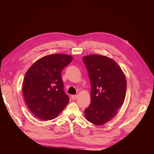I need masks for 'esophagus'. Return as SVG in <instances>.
Masks as SVG:
<instances>
[{
    "instance_id": "34e87169",
    "label": "esophagus",
    "mask_w": 154,
    "mask_h": 154,
    "mask_svg": "<svg viewBox=\"0 0 154 154\" xmlns=\"http://www.w3.org/2000/svg\"><path fill=\"white\" fill-rule=\"evenodd\" d=\"M77 97H78V95H72L71 98H72V100H76Z\"/></svg>"
}]
</instances>
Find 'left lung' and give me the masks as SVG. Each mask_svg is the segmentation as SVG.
<instances>
[{"label": "left lung", "mask_w": 154, "mask_h": 154, "mask_svg": "<svg viewBox=\"0 0 154 154\" xmlns=\"http://www.w3.org/2000/svg\"><path fill=\"white\" fill-rule=\"evenodd\" d=\"M91 84L89 106L85 110L87 120L96 125L109 122L124 103L127 80L122 69L106 56L83 57Z\"/></svg>", "instance_id": "8db88e82"}]
</instances>
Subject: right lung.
<instances>
[{
	"instance_id": "right-lung-1",
	"label": "right lung",
	"mask_w": 154,
	"mask_h": 154,
	"mask_svg": "<svg viewBox=\"0 0 154 154\" xmlns=\"http://www.w3.org/2000/svg\"><path fill=\"white\" fill-rule=\"evenodd\" d=\"M72 59L68 54L47 55L27 70L23 82V95L28 108L37 118L53 119L69 103L61 72Z\"/></svg>"
}]
</instances>
